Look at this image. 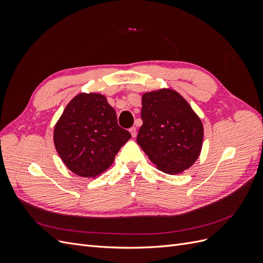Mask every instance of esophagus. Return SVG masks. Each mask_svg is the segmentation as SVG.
Segmentation results:
<instances>
[{"label": "esophagus", "instance_id": "esophagus-1", "mask_svg": "<svg viewBox=\"0 0 263 263\" xmlns=\"http://www.w3.org/2000/svg\"><path fill=\"white\" fill-rule=\"evenodd\" d=\"M129 132H130V134H132V136L135 138L136 137V135H137V129H136V127H132V128L129 129Z\"/></svg>", "mask_w": 263, "mask_h": 263}]
</instances>
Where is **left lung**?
Instances as JSON below:
<instances>
[{
  "label": "left lung",
  "instance_id": "obj_1",
  "mask_svg": "<svg viewBox=\"0 0 263 263\" xmlns=\"http://www.w3.org/2000/svg\"><path fill=\"white\" fill-rule=\"evenodd\" d=\"M142 126L137 144L156 168L168 174L187 170L201 154L204 128L187 101L172 89L141 98Z\"/></svg>",
  "mask_w": 263,
  "mask_h": 263
}]
</instances>
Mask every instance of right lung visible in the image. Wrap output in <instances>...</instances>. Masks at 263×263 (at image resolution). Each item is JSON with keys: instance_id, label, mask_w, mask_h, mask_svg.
I'll return each mask as SVG.
<instances>
[{"instance_id": "right-lung-1", "label": "right lung", "mask_w": 263, "mask_h": 263, "mask_svg": "<svg viewBox=\"0 0 263 263\" xmlns=\"http://www.w3.org/2000/svg\"><path fill=\"white\" fill-rule=\"evenodd\" d=\"M132 137L117 124L115 109L100 93H80L54 125L53 144L62 162L82 178H97L113 164Z\"/></svg>"}]
</instances>
